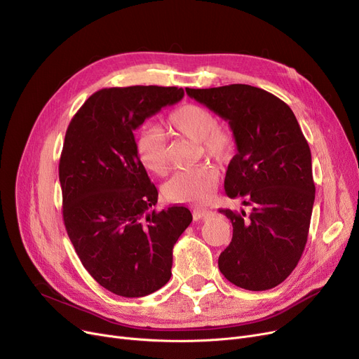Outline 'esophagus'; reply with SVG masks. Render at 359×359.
Wrapping results in <instances>:
<instances>
[{
	"instance_id": "1",
	"label": "esophagus",
	"mask_w": 359,
	"mask_h": 359,
	"mask_svg": "<svg viewBox=\"0 0 359 359\" xmlns=\"http://www.w3.org/2000/svg\"><path fill=\"white\" fill-rule=\"evenodd\" d=\"M211 215V211H208V210H201V208H196V210H194V218L196 219V221H199V219H205V218H208Z\"/></svg>"
}]
</instances>
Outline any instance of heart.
Here are the masks:
<instances>
[{"mask_svg": "<svg viewBox=\"0 0 359 359\" xmlns=\"http://www.w3.org/2000/svg\"><path fill=\"white\" fill-rule=\"evenodd\" d=\"M167 128L175 134L198 140L203 153L218 163H227L236 153V137L229 125L218 123L214 113L199 104H183L165 118ZM137 154L145 170L156 176L168 172L167 141L160 129L142 130L137 138ZM219 173L205 164L176 173L164 186V195L173 202L202 203L211 199Z\"/></svg>", "mask_w": 359, "mask_h": 359, "instance_id": "obj_1", "label": "heart"}]
</instances>
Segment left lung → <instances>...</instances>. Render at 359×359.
<instances>
[{
  "instance_id": "1",
  "label": "left lung",
  "mask_w": 359,
  "mask_h": 359,
  "mask_svg": "<svg viewBox=\"0 0 359 359\" xmlns=\"http://www.w3.org/2000/svg\"><path fill=\"white\" fill-rule=\"evenodd\" d=\"M234 132L237 154L224 187L252 212L221 210L233 238L218 259L231 284L265 291L284 282L304 252L316 186L310 147L294 111L272 93L248 84L186 88Z\"/></svg>"
}]
</instances>
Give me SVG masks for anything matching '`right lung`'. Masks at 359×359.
<instances>
[{"label": "right lung", "instance_id": "right-lung-1", "mask_svg": "<svg viewBox=\"0 0 359 359\" xmlns=\"http://www.w3.org/2000/svg\"><path fill=\"white\" fill-rule=\"evenodd\" d=\"M183 88H102L71 119L60 158L62 217L83 266L107 291L128 298L164 287L173 246L192 222L184 206L149 211L157 203L137 154L134 130Z\"/></svg>", "mask_w": 359, "mask_h": 359}]
</instances>
